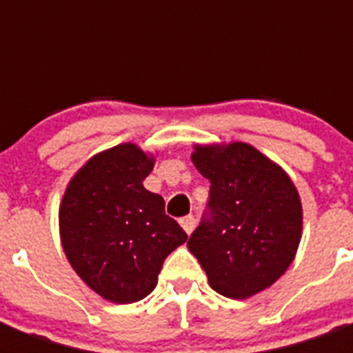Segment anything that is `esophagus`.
Instances as JSON below:
<instances>
[{
  "label": "esophagus",
  "mask_w": 353,
  "mask_h": 353,
  "mask_svg": "<svg viewBox=\"0 0 353 353\" xmlns=\"http://www.w3.org/2000/svg\"><path fill=\"white\" fill-rule=\"evenodd\" d=\"M179 223H181V227L185 229V232H187V234H190V232L194 231V227H196V218H194L192 214H188V216H185V218H181V220H179Z\"/></svg>",
  "instance_id": "34e87169"
}]
</instances>
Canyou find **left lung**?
<instances>
[{
  "label": "left lung",
  "instance_id": "obj_1",
  "mask_svg": "<svg viewBox=\"0 0 353 353\" xmlns=\"http://www.w3.org/2000/svg\"><path fill=\"white\" fill-rule=\"evenodd\" d=\"M194 150L192 163L210 181V190L188 249L220 295H256L295 258L302 232L299 192L290 176L251 144Z\"/></svg>",
  "mask_w": 353,
  "mask_h": 353
}]
</instances>
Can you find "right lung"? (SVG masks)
I'll return each mask as SVG.
<instances>
[{
	"label": "right lung",
	"instance_id": "obj_1",
	"mask_svg": "<svg viewBox=\"0 0 353 353\" xmlns=\"http://www.w3.org/2000/svg\"><path fill=\"white\" fill-rule=\"evenodd\" d=\"M154 159L132 143L91 157L68 185L60 236L69 263L102 299L132 304L150 295L165 258L187 241L165 199L143 187Z\"/></svg>",
	"mask_w": 353,
	"mask_h": 353
}]
</instances>
